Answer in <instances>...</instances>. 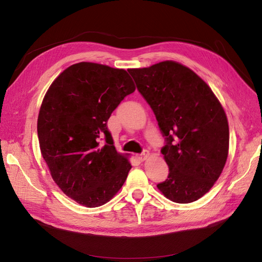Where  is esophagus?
Instances as JSON below:
<instances>
[{"label":"esophagus","instance_id":"34e87169","mask_svg":"<svg viewBox=\"0 0 262 262\" xmlns=\"http://www.w3.org/2000/svg\"><path fill=\"white\" fill-rule=\"evenodd\" d=\"M148 155H149V153H148V150H144V152H143V153H142V154H140V155H138V158H139V160H140V161H142V162H143V161H145V160H146V158L148 157Z\"/></svg>","mask_w":262,"mask_h":262}]
</instances>
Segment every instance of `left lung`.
<instances>
[{"instance_id":"8db88e82","label":"left lung","mask_w":262,"mask_h":262,"mask_svg":"<svg viewBox=\"0 0 262 262\" xmlns=\"http://www.w3.org/2000/svg\"><path fill=\"white\" fill-rule=\"evenodd\" d=\"M128 71L166 139L162 154L169 173L158 190L176 203L200 199L219 179L228 155L221 102L199 75L176 61Z\"/></svg>"}]
</instances>
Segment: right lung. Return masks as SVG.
<instances>
[{"instance_id": "1", "label": "right lung", "mask_w": 262, "mask_h": 262, "mask_svg": "<svg viewBox=\"0 0 262 262\" xmlns=\"http://www.w3.org/2000/svg\"><path fill=\"white\" fill-rule=\"evenodd\" d=\"M134 91L125 70L80 62L63 71L45 95L37 121L41 155L55 184L78 204L107 203L128 177L132 166L116 150L107 121Z\"/></svg>"}]
</instances>
